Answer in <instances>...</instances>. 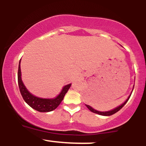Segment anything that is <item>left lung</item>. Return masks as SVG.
I'll return each mask as SVG.
<instances>
[{
  "label": "left lung",
  "instance_id": "1",
  "mask_svg": "<svg viewBox=\"0 0 146 146\" xmlns=\"http://www.w3.org/2000/svg\"><path fill=\"white\" fill-rule=\"evenodd\" d=\"M131 94H132V93H131ZM130 96H131V95H130V96L128 97V98L127 99L126 101H125V102H124V103L123 104H121V106H118V107H117V108H115V109H113V110H110V111H107V112H100V111H98V110L93 109V108H92V107H90V106L86 105V106L87 108H88V109H89V110H90V111L93 112V113H96V114H98V115H103V116H110V115H113V114L116 113L117 112H118L119 110L120 109H121V108L123 107V106H124V105L125 104L127 103V102L128 101V100H129V99H130Z\"/></svg>",
  "mask_w": 146,
  "mask_h": 146
}]
</instances>
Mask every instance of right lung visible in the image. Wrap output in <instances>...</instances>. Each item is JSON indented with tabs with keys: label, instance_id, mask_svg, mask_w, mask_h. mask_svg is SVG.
Wrapping results in <instances>:
<instances>
[{
	"label": "right lung",
	"instance_id": "right-lung-1",
	"mask_svg": "<svg viewBox=\"0 0 146 146\" xmlns=\"http://www.w3.org/2000/svg\"><path fill=\"white\" fill-rule=\"evenodd\" d=\"M20 64H21V61H20L19 65H18V82L22 97L24 99L25 102L33 109L37 110V111L41 112V113L50 112L56 109L63 100L65 94L67 93L68 89L71 86V84L64 87L60 94L55 99H42L37 98V97L31 95L27 90L25 85L23 84L21 80V71Z\"/></svg>",
	"mask_w": 146,
	"mask_h": 146
}]
</instances>
